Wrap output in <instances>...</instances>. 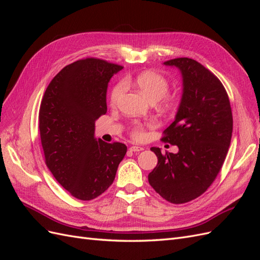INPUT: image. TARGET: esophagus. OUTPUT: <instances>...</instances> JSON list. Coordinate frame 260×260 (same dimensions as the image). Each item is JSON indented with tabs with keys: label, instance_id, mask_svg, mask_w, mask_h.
<instances>
[{
	"label": "esophagus",
	"instance_id": "34e87169",
	"mask_svg": "<svg viewBox=\"0 0 260 260\" xmlns=\"http://www.w3.org/2000/svg\"><path fill=\"white\" fill-rule=\"evenodd\" d=\"M129 149H130L131 152H136V153H137V152H141V151H143L144 148H143V147H141V146H131Z\"/></svg>",
	"mask_w": 260,
	"mask_h": 260
}]
</instances>
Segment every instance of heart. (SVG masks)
Listing matches in <instances>:
<instances>
[{
	"instance_id": "1",
	"label": "heart",
	"mask_w": 260,
	"mask_h": 260,
	"mask_svg": "<svg viewBox=\"0 0 260 260\" xmlns=\"http://www.w3.org/2000/svg\"><path fill=\"white\" fill-rule=\"evenodd\" d=\"M135 84L138 86L139 90L151 101L156 102L160 101V103L166 106L171 107L175 104L174 96H170L167 94L169 90V81L165 76L156 72H143L139 74L135 80ZM125 91V82L119 81L117 82L109 94V102L112 105H116L122 98ZM132 137L136 139H141L143 137V128L140 123L136 122L132 125Z\"/></svg>"
}]
</instances>
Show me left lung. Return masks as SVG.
I'll list each match as a JSON object with an SVG mask.
<instances>
[{"mask_svg":"<svg viewBox=\"0 0 260 260\" xmlns=\"http://www.w3.org/2000/svg\"><path fill=\"white\" fill-rule=\"evenodd\" d=\"M182 76V98L174 122L162 140L177 145V154H161L148 175V182L162 199L183 204L199 198L214 182L229 149L233 118L222 83L199 61L187 57L170 59Z\"/></svg>","mask_w":260,"mask_h":260,"instance_id":"obj_1","label":"left lung"}]
</instances>
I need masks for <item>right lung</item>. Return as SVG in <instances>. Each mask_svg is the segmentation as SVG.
I'll return each mask as SVG.
<instances>
[{
  "label": "right lung",
  "instance_id": "add662e5",
  "mask_svg": "<svg viewBox=\"0 0 260 260\" xmlns=\"http://www.w3.org/2000/svg\"><path fill=\"white\" fill-rule=\"evenodd\" d=\"M121 69L99 58L77 60L53 78L43 95L39 129L45 164L78 200L91 201L104 193L127 153L124 144L94 136L95 120L107 112L108 82Z\"/></svg>",
  "mask_w": 260,
  "mask_h": 260
}]
</instances>
